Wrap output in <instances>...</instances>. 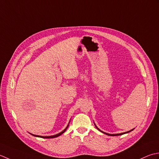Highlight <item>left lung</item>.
Listing matches in <instances>:
<instances>
[{
	"mask_svg": "<svg viewBox=\"0 0 159 159\" xmlns=\"http://www.w3.org/2000/svg\"><path fill=\"white\" fill-rule=\"evenodd\" d=\"M99 131H101L100 130V129H99V128H98ZM132 130H133V129H131V130H129V131H128V132H124V133H120V134H107V133H105V132H102V131H101V132H102L103 133H105V134H106L107 135H111V136H119V135H122V134H125V133H128V132H129L130 131H132Z\"/></svg>",
	"mask_w": 159,
	"mask_h": 159,
	"instance_id": "8db88e82",
	"label": "left lung"
}]
</instances>
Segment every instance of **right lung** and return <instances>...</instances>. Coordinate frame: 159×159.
Returning a JSON list of instances; mask_svg holds the SVG:
<instances>
[{
	"label": "right lung",
	"mask_w": 159,
	"mask_h": 159,
	"mask_svg": "<svg viewBox=\"0 0 159 159\" xmlns=\"http://www.w3.org/2000/svg\"><path fill=\"white\" fill-rule=\"evenodd\" d=\"M68 126H69V125H67V127L64 129V130L62 131V132H60L59 134H56V135H53V136H49V137H43V136H38V135H34V134H32V135H34V136H35V137H40V138H44V139H52V138H56V137H59V136H60L61 134H63L64 132L66 131V129H67V128H68Z\"/></svg>",
	"instance_id": "1"
}]
</instances>
